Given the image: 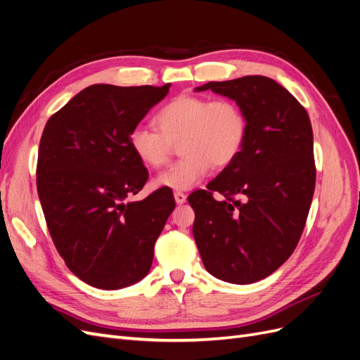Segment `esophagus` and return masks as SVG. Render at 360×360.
I'll return each instance as SVG.
<instances>
[{
  "label": "esophagus",
  "mask_w": 360,
  "mask_h": 360,
  "mask_svg": "<svg viewBox=\"0 0 360 360\" xmlns=\"http://www.w3.org/2000/svg\"><path fill=\"white\" fill-rule=\"evenodd\" d=\"M174 200H176L177 204H184L186 202V195L183 192H174Z\"/></svg>",
  "instance_id": "1"
}]
</instances>
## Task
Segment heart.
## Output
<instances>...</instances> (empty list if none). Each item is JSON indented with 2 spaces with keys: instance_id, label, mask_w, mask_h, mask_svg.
Returning <instances> with one entry per match:
<instances>
[{
  "instance_id": "b5f03b06",
  "label": "heart",
  "mask_w": 360,
  "mask_h": 360,
  "mask_svg": "<svg viewBox=\"0 0 360 360\" xmlns=\"http://www.w3.org/2000/svg\"><path fill=\"white\" fill-rule=\"evenodd\" d=\"M160 130L136 126L129 134L134 156L148 168L168 162L172 144L180 141L183 158L162 171L155 180L158 188L189 191L210 172L225 168L242 155L248 139V117L233 99L205 96H179L155 115Z\"/></svg>"
}]
</instances>
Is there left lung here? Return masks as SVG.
<instances>
[{
  "label": "left lung",
  "instance_id": "obj_1",
  "mask_svg": "<svg viewBox=\"0 0 360 360\" xmlns=\"http://www.w3.org/2000/svg\"><path fill=\"white\" fill-rule=\"evenodd\" d=\"M240 105L248 117L242 155L189 195L192 233L205 270L230 284L271 275L296 249L315 188L309 115L288 90L267 76L207 82ZM226 198L216 202L212 192Z\"/></svg>",
  "mask_w": 360,
  "mask_h": 360
}]
</instances>
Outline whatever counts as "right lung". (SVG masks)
<instances>
[{
    "label": "right lung",
    "mask_w": 360,
    "mask_h": 360,
    "mask_svg": "<svg viewBox=\"0 0 360 360\" xmlns=\"http://www.w3.org/2000/svg\"><path fill=\"white\" fill-rule=\"evenodd\" d=\"M168 91L169 84H94L43 129L36 172L43 214L64 263L91 287L120 290L143 279L176 207L169 189L129 201L148 179L129 134Z\"/></svg>",
    "instance_id": "right-lung-1"
}]
</instances>
